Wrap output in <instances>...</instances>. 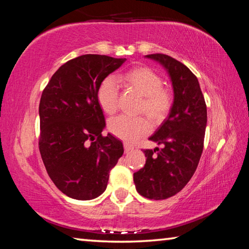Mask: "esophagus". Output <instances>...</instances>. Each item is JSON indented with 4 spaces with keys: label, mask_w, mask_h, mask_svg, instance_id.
<instances>
[{
    "label": "esophagus",
    "mask_w": 249,
    "mask_h": 249,
    "mask_svg": "<svg viewBox=\"0 0 249 249\" xmlns=\"http://www.w3.org/2000/svg\"><path fill=\"white\" fill-rule=\"evenodd\" d=\"M134 149V146L127 144V142H124V150L125 153H129V151H132Z\"/></svg>",
    "instance_id": "obj_1"
}]
</instances>
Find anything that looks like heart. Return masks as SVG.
<instances>
[{"instance_id":"b5f03b06","label":"heart","mask_w":249,"mask_h":249,"mask_svg":"<svg viewBox=\"0 0 249 249\" xmlns=\"http://www.w3.org/2000/svg\"><path fill=\"white\" fill-rule=\"evenodd\" d=\"M126 88L142 96L138 113L145 114L151 123H162L170 114L175 95L169 88L163 87L161 75L148 67H134L122 74ZM119 86L114 78L107 77L100 83L96 100L102 111L113 115L119 107ZM107 129L113 136L126 142H135L149 133L150 124L144 116H119L108 122Z\"/></svg>"}]
</instances>
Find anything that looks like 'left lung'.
<instances>
[{"label":"left lung","mask_w":249,"mask_h":249,"mask_svg":"<svg viewBox=\"0 0 249 249\" xmlns=\"http://www.w3.org/2000/svg\"><path fill=\"white\" fill-rule=\"evenodd\" d=\"M147 57L168 70L175 102L169 116L149 138L162 148L142 150L146 163L134 174V183L141 196L163 200L182 190L196 172L203 151L208 116L199 81L187 66L163 53Z\"/></svg>","instance_id":"1"}]
</instances>
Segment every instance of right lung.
I'll return each instance as SVG.
<instances>
[{
	"instance_id": "obj_1",
	"label": "right lung",
	"mask_w": 249,
	"mask_h": 249,
	"mask_svg": "<svg viewBox=\"0 0 249 249\" xmlns=\"http://www.w3.org/2000/svg\"><path fill=\"white\" fill-rule=\"evenodd\" d=\"M125 59L82 54L53 74L39 102L41 159L54 185L66 196L91 200L107 189L109 171L124 153L111 134L96 100L100 83Z\"/></svg>"
}]
</instances>
